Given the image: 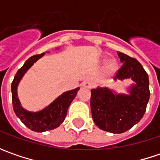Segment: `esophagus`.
<instances>
[{"label":"esophagus","instance_id":"obj_1","mask_svg":"<svg viewBox=\"0 0 160 160\" xmlns=\"http://www.w3.org/2000/svg\"><path fill=\"white\" fill-rule=\"evenodd\" d=\"M92 85H93V83H92L91 81H84L83 83V86L86 89H91L92 87Z\"/></svg>","mask_w":160,"mask_h":160}]
</instances>
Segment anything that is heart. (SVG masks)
I'll use <instances>...</instances> for the list:
<instances>
[{"label":"heart","instance_id":"obj_1","mask_svg":"<svg viewBox=\"0 0 160 160\" xmlns=\"http://www.w3.org/2000/svg\"><path fill=\"white\" fill-rule=\"evenodd\" d=\"M116 68V62L115 61H109L108 64V69L109 71L114 70Z\"/></svg>","mask_w":160,"mask_h":160}]
</instances>
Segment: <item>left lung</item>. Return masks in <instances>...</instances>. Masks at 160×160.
<instances>
[{
  "label": "left lung",
  "mask_w": 160,
  "mask_h": 160,
  "mask_svg": "<svg viewBox=\"0 0 160 160\" xmlns=\"http://www.w3.org/2000/svg\"><path fill=\"white\" fill-rule=\"evenodd\" d=\"M122 68L115 81L131 79L126 93H118L108 87L91 90V109L95 125L112 133H122L131 129L142 118L150 99L149 77L138 60L118 52Z\"/></svg>",
  "instance_id": "8db88e82"
}]
</instances>
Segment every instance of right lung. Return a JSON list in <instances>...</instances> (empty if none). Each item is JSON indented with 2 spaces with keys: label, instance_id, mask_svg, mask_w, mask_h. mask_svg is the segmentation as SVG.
I'll return each instance as SVG.
<instances>
[{
  "label": "right lung",
  "instance_id": "obj_1",
  "mask_svg": "<svg viewBox=\"0 0 160 160\" xmlns=\"http://www.w3.org/2000/svg\"><path fill=\"white\" fill-rule=\"evenodd\" d=\"M44 54L45 52L34 55L28 58L21 68L17 72L14 80L11 83L12 104L14 112L25 126H28L32 131L37 132H46L55 129L64 122L68 108L80 89V87H77L76 89L64 92L48 106L38 111H29L22 107L18 96V86L28 69H30L38 59L43 57Z\"/></svg>",
  "mask_w": 160,
  "mask_h": 160
}]
</instances>
